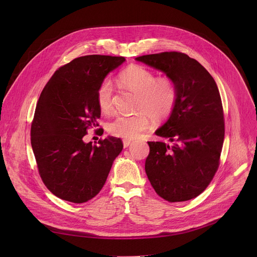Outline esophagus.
Masks as SVG:
<instances>
[{"instance_id": "1", "label": "esophagus", "mask_w": 257, "mask_h": 257, "mask_svg": "<svg viewBox=\"0 0 257 257\" xmlns=\"http://www.w3.org/2000/svg\"><path fill=\"white\" fill-rule=\"evenodd\" d=\"M131 144V140H129V139H125V140H123V145H124V148L126 149V148H128V146Z\"/></svg>"}]
</instances>
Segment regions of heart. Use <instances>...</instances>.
I'll return each mask as SVG.
<instances>
[{
	"label": "heart",
	"instance_id": "obj_1",
	"mask_svg": "<svg viewBox=\"0 0 257 257\" xmlns=\"http://www.w3.org/2000/svg\"><path fill=\"white\" fill-rule=\"evenodd\" d=\"M124 87L137 95V109L132 116H117L107 124V130L114 136L132 139L148 130L150 116L155 120L167 118L175 107L177 89L174 82L167 77L157 78L156 74L143 66L132 65L119 75ZM113 83L103 80L96 91V99L100 111L109 113L113 109Z\"/></svg>",
	"mask_w": 257,
	"mask_h": 257
}]
</instances>
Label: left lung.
<instances>
[{
	"mask_svg": "<svg viewBox=\"0 0 257 257\" xmlns=\"http://www.w3.org/2000/svg\"><path fill=\"white\" fill-rule=\"evenodd\" d=\"M164 72L175 84L177 100L155 133L171 143L149 141L145 173L156 192L170 202L202 193L221 157L225 122L221 95L207 70L186 54L165 52L135 59Z\"/></svg>",
	"mask_w": 257,
	"mask_h": 257,
	"instance_id": "8db88e82",
	"label": "left lung"
}]
</instances>
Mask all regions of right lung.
Wrapping results in <instances>:
<instances>
[{"instance_id": "right-lung-1", "label": "right lung", "mask_w": 257, "mask_h": 257, "mask_svg": "<svg viewBox=\"0 0 257 257\" xmlns=\"http://www.w3.org/2000/svg\"><path fill=\"white\" fill-rule=\"evenodd\" d=\"M124 57L89 55L60 67L41 93L31 124V146L39 173L57 197L73 203L93 198L103 187L120 138L85 143L87 129L98 126L99 84Z\"/></svg>"}]
</instances>
